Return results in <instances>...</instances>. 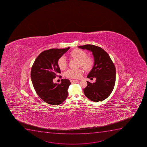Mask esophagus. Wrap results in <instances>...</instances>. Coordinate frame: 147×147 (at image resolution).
Wrapping results in <instances>:
<instances>
[{
	"instance_id": "34e87169",
	"label": "esophagus",
	"mask_w": 147,
	"mask_h": 147,
	"mask_svg": "<svg viewBox=\"0 0 147 147\" xmlns=\"http://www.w3.org/2000/svg\"><path fill=\"white\" fill-rule=\"evenodd\" d=\"M80 82V80H70V82H71V83H77V82Z\"/></svg>"
}]
</instances>
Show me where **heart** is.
I'll return each mask as SVG.
<instances>
[{
    "label": "heart",
    "instance_id": "obj_1",
    "mask_svg": "<svg viewBox=\"0 0 147 147\" xmlns=\"http://www.w3.org/2000/svg\"><path fill=\"white\" fill-rule=\"evenodd\" d=\"M70 56L79 61V65L86 70L89 71L92 69L94 64V60L92 57L87 56V53L83 50L75 49L71 51ZM58 67L61 70L65 69L67 67V63L65 57L62 56L57 61ZM83 70L82 68L69 69L65 73V76L69 78L78 79L81 77Z\"/></svg>",
    "mask_w": 147,
    "mask_h": 147
}]
</instances>
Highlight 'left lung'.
<instances>
[{
  "label": "left lung",
  "mask_w": 147,
  "mask_h": 147,
  "mask_svg": "<svg viewBox=\"0 0 147 147\" xmlns=\"http://www.w3.org/2000/svg\"><path fill=\"white\" fill-rule=\"evenodd\" d=\"M78 47L91 51L94 59V65L87 78H95L96 82L92 83L87 82V86L83 90L85 95L93 102L104 100L111 94L115 87L116 77L115 65L107 53L100 47L86 45Z\"/></svg>",
  "instance_id": "8db88e82"
}]
</instances>
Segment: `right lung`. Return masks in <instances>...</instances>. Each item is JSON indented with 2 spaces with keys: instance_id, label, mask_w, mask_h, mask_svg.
Masks as SVG:
<instances>
[{
  "instance_id": "1",
  "label": "right lung",
  "mask_w": 147,
  "mask_h": 147,
  "mask_svg": "<svg viewBox=\"0 0 147 147\" xmlns=\"http://www.w3.org/2000/svg\"><path fill=\"white\" fill-rule=\"evenodd\" d=\"M65 49H51L41 53L34 62L31 77L35 92L42 100L49 105H57L62 103L68 95L69 80L62 79L60 84L54 83L53 80L61 71L57 61L68 51Z\"/></svg>"
}]
</instances>
